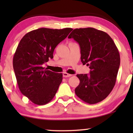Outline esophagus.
Returning <instances> with one entry per match:
<instances>
[{"label": "esophagus", "instance_id": "esophagus-1", "mask_svg": "<svg viewBox=\"0 0 133 133\" xmlns=\"http://www.w3.org/2000/svg\"><path fill=\"white\" fill-rule=\"evenodd\" d=\"M72 76L71 74L67 73V72H63V76L64 77H70V76Z\"/></svg>", "mask_w": 133, "mask_h": 133}]
</instances>
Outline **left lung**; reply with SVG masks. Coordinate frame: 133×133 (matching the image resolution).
<instances>
[{"label":"left lung","instance_id":"obj_1","mask_svg":"<svg viewBox=\"0 0 133 133\" xmlns=\"http://www.w3.org/2000/svg\"><path fill=\"white\" fill-rule=\"evenodd\" d=\"M79 44L81 62L90 68V74H77L75 89L78 97L89 104L104 100L115 85L121 59L113 40L107 32L93 28H76L71 32Z\"/></svg>","mask_w":133,"mask_h":133}]
</instances>
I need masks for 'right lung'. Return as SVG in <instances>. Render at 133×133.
Listing matches in <instances>:
<instances>
[{
    "label": "right lung",
    "instance_id": "obj_1",
    "mask_svg": "<svg viewBox=\"0 0 133 133\" xmlns=\"http://www.w3.org/2000/svg\"><path fill=\"white\" fill-rule=\"evenodd\" d=\"M72 30L41 28L26 33L20 41L14 54L13 68L20 91L32 103L45 105L56 95L62 73L42 65L53 58L54 49Z\"/></svg>",
    "mask_w": 133,
    "mask_h": 133
}]
</instances>
